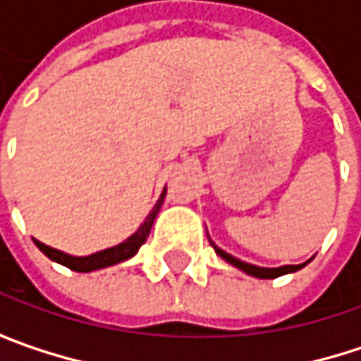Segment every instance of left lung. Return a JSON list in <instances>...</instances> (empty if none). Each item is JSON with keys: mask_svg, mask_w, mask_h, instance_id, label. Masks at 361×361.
<instances>
[{"mask_svg": "<svg viewBox=\"0 0 361 361\" xmlns=\"http://www.w3.org/2000/svg\"><path fill=\"white\" fill-rule=\"evenodd\" d=\"M213 245V243H211ZM213 249L215 252L221 257V259H226L228 263H232L234 267H238V269H243L245 274H249V276H255V278H263V280H269V278H278V276H284V274H290V271H297V269H301V267H305L307 263H301V265H282V267H257V265H251V263H245V261H240V259H236V257H232L230 252L221 251L219 247H215L213 245Z\"/></svg>", "mask_w": 361, "mask_h": 361, "instance_id": "8db88e82", "label": "left lung"}]
</instances>
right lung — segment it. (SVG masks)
Wrapping results in <instances>:
<instances>
[{
  "instance_id": "obj_1",
  "label": "right lung",
  "mask_w": 361,
  "mask_h": 361,
  "mask_svg": "<svg viewBox=\"0 0 361 361\" xmlns=\"http://www.w3.org/2000/svg\"><path fill=\"white\" fill-rule=\"evenodd\" d=\"M165 194H167V190H163L159 202L154 204V209L150 211V215L144 219V224L137 228V232H135L133 236H129L125 243L116 245V247H110L106 251L94 252V255H90V257H73V255L56 251V249H51V247L39 243V240H35L37 249L43 252L45 257H49L51 261H56V263H60V265H66V267L73 269V271H94V269H102V267H109V265H114V263H121V261L133 257V255L137 252V249L146 243V238H148V234H150V228H152V224H154V219H157V213L161 211V204H163V200H165Z\"/></svg>"
}]
</instances>
